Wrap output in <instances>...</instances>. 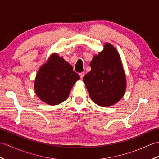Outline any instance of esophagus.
I'll use <instances>...</instances> for the list:
<instances>
[{"label":"esophagus","mask_w":159,"mask_h":159,"mask_svg":"<svg viewBox=\"0 0 159 159\" xmlns=\"http://www.w3.org/2000/svg\"><path fill=\"white\" fill-rule=\"evenodd\" d=\"M79 75H80V79H83V76H85V72H80V73L79 74Z\"/></svg>","instance_id":"34e87169"}]
</instances>
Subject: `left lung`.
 Masks as SVG:
<instances>
[{"label": "left lung", "instance_id": "left-lung-1", "mask_svg": "<svg viewBox=\"0 0 159 159\" xmlns=\"http://www.w3.org/2000/svg\"><path fill=\"white\" fill-rule=\"evenodd\" d=\"M90 67L83 82L93 102L101 107L119 102L126 92V77L116 47L104 43L102 51L93 57Z\"/></svg>", "mask_w": 159, "mask_h": 159}]
</instances>
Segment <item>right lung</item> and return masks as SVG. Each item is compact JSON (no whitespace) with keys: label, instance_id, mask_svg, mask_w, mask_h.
Wrapping results in <instances>:
<instances>
[{"label":"right lung","instance_id":"add662e5","mask_svg":"<svg viewBox=\"0 0 159 159\" xmlns=\"http://www.w3.org/2000/svg\"><path fill=\"white\" fill-rule=\"evenodd\" d=\"M80 76L58 54L52 53L36 74L34 89L36 95L49 105H57L69 96Z\"/></svg>","mask_w":159,"mask_h":159}]
</instances>
